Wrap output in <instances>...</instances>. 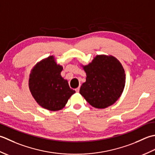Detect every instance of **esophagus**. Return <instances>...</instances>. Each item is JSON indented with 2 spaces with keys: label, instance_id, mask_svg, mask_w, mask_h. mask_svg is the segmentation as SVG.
<instances>
[{
  "label": "esophagus",
  "instance_id": "34e87169",
  "mask_svg": "<svg viewBox=\"0 0 155 155\" xmlns=\"http://www.w3.org/2000/svg\"><path fill=\"white\" fill-rule=\"evenodd\" d=\"M75 91H76V92H79V91H80V87H77L76 89H75Z\"/></svg>",
  "mask_w": 155,
  "mask_h": 155
}]
</instances>
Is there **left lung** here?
I'll use <instances>...</instances> for the list:
<instances>
[{"instance_id":"left-lung-1","label":"left lung","mask_w":155,"mask_h":155,"mask_svg":"<svg viewBox=\"0 0 155 155\" xmlns=\"http://www.w3.org/2000/svg\"><path fill=\"white\" fill-rule=\"evenodd\" d=\"M86 81L80 93L91 106L105 108L115 103L125 86V73L120 63L112 56L97 55L84 66Z\"/></svg>"}]
</instances>
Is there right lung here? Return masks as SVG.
<instances>
[{
  "instance_id": "right-lung-1",
  "label": "right lung",
  "mask_w": 155,
  "mask_h": 155,
  "mask_svg": "<svg viewBox=\"0 0 155 155\" xmlns=\"http://www.w3.org/2000/svg\"><path fill=\"white\" fill-rule=\"evenodd\" d=\"M62 66L50 56L37 64L30 74L29 89L36 102L51 111L62 109L75 90L61 76Z\"/></svg>"
}]
</instances>
